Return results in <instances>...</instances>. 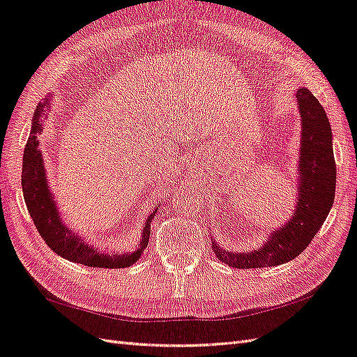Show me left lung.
<instances>
[{
	"label": "left lung",
	"instance_id": "left-lung-1",
	"mask_svg": "<svg viewBox=\"0 0 357 357\" xmlns=\"http://www.w3.org/2000/svg\"><path fill=\"white\" fill-rule=\"evenodd\" d=\"M301 115L298 199L288 222L274 230L255 251H225L212 241L221 262L239 269L266 268L289 262L303 253L324 224L335 199L336 163L332 127L319 101L306 88L295 92Z\"/></svg>",
	"mask_w": 357,
	"mask_h": 357
}]
</instances>
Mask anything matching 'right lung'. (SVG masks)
I'll return each instance as SVG.
<instances>
[{"label": "right lung", "instance_id": "right-lung-1", "mask_svg": "<svg viewBox=\"0 0 357 357\" xmlns=\"http://www.w3.org/2000/svg\"><path fill=\"white\" fill-rule=\"evenodd\" d=\"M50 107V98H45L43 102H39L34 110L33 126L27 144L24 150L22 162V190L25 204H27L29 213L36 225L40 236L45 244L54 251L56 255L71 260L75 264L88 265L93 268H127L137 262L142 251L149 245L151 221L159 207L146 218L145 227L142 230L141 244L133 253L127 255H104L100 253L98 248H93L84 244L82 236H78L73 230H69L60 220L57 212V206L54 203L53 194L50 192L45 176V165H43L42 153L39 150V133L42 132V113Z\"/></svg>", "mask_w": 357, "mask_h": 357}]
</instances>
